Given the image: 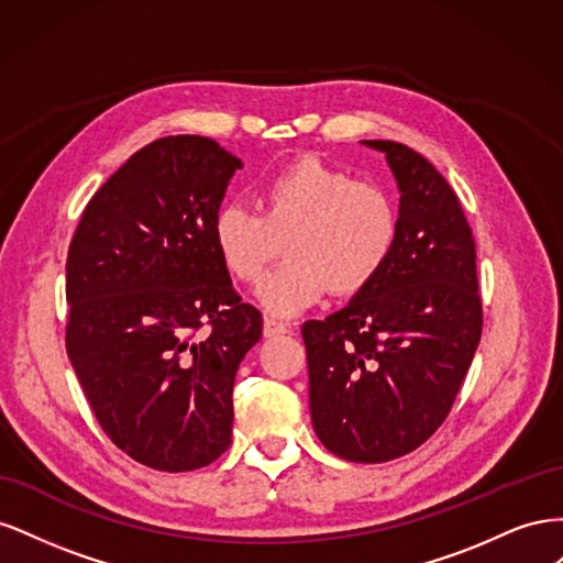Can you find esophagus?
Wrapping results in <instances>:
<instances>
[{"instance_id":"34e87169","label":"esophagus","mask_w":563,"mask_h":563,"mask_svg":"<svg viewBox=\"0 0 563 563\" xmlns=\"http://www.w3.org/2000/svg\"><path fill=\"white\" fill-rule=\"evenodd\" d=\"M286 331H288L286 323H282V321H277V319L265 317V321H263V333H265V338H275V335H282V333H286Z\"/></svg>"}]
</instances>
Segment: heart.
I'll list each match as a JSON object with an SVG mask.
<instances>
[{"label": "heart", "mask_w": 563, "mask_h": 563, "mask_svg": "<svg viewBox=\"0 0 563 563\" xmlns=\"http://www.w3.org/2000/svg\"><path fill=\"white\" fill-rule=\"evenodd\" d=\"M220 263L258 284L282 242L288 261L258 288L263 308L294 317L331 291L354 296L378 279L399 240V207L387 187L356 180L317 157L282 166L261 187V213L225 201L211 223Z\"/></svg>", "instance_id": "heart-1"}]
</instances>
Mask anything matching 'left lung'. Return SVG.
<instances>
[{
  "instance_id": "left-lung-1",
  "label": "left lung",
  "mask_w": 563,
  "mask_h": 563,
  "mask_svg": "<svg viewBox=\"0 0 563 563\" xmlns=\"http://www.w3.org/2000/svg\"><path fill=\"white\" fill-rule=\"evenodd\" d=\"M399 240L378 279L347 308L305 321L310 413L319 441L352 463H387L446 420L482 340L474 236L446 178L395 141Z\"/></svg>"
}]
</instances>
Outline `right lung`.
<instances>
[{"instance_id": "obj_1", "label": "right lung", "mask_w": 563, "mask_h": 563, "mask_svg": "<svg viewBox=\"0 0 563 563\" xmlns=\"http://www.w3.org/2000/svg\"><path fill=\"white\" fill-rule=\"evenodd\" d=\"M236 168L203 135L150 143L91 197L67 251V356L112 444L159 472L228 451L236 368L263 333L211 236Z\"/></svg>"}]
</instances>
